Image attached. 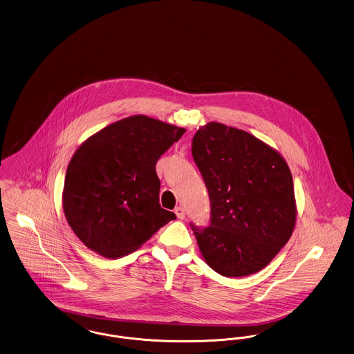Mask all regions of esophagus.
Masks as SVG:
<instances>
[{
	"label": "esophagus",
	"instance_id": "34e87169",
	"mask_svg": "<svg viewBox=\"0 0 354 354\" xmlns=\"http://www.w3.org/2000/svg\"><path fill=\"white\" fill-rule=\"evenodd\" d=\"M174 213H176V216L178 219H184L185 218V210L184 207H181V206H177L176 209H174Z\"/></svg>",
	"mask_w": 354,
	"mask_h": 354
}]
</instances>
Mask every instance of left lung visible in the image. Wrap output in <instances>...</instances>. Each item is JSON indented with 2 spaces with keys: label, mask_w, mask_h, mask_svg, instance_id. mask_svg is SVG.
<instances>
[{
  "label": "left lung",
  "mask_w": 354,
  "mask_h": 354,
  "mask_svg": "<svg viewBox=\"0 0 354 354\" xmlns=\"http://www.w3.org/2000/svg\"><path fill=\"white\" fill-rule=\"evenodd\" d=\"M193 158L210 198V225H192L205 261L219 275L259 272L292 235L296 202L291 170L259 138L225 124L201 127Z\"/></svg>",
  "instance_id": "1"
}]
</instances>
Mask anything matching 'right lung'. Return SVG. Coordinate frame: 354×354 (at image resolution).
Wrapping results in <instances>:
<instances>
[{"mask_svg":"<svg viewBox=\"0 0 354 354\" xmlns=\"http://www.w3.org/2000/svg\"><path fill=\"white\" fill-rule=\"evenodd\" d=\"M185 128L135 115L109 124L73 156L63 212L77 238L109 259L136 251L176 214L158 203L156 162Z\"/></svg>","mask_w":354,"mask_h":354,"instance_id":"add662e5","label":"right lung"}]
</instances>
